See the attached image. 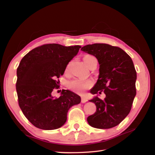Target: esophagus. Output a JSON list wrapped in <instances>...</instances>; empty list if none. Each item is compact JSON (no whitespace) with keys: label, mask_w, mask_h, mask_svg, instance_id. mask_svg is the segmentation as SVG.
I'll use <instances>...</instances> for the list:
<instances>
[{"label":"esophagus","mask_w":155,"mask_h":155,"mask_svg":"<svg viewBox=\"0 0 155 155\" xmlns=\"http://www.w3.org/2000/svg\"><path fill=\"white\" fill-rule=\"evenodd\" d=\"M87 101V98H85V96H82L81 97V103H86V102Z\"/></svg>","instance_id":"1"}]
</instances>
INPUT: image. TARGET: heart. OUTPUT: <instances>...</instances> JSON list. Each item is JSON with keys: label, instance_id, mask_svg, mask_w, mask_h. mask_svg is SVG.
I'll return each instance as SVG.
<instances>
[{"label": "heart", "instance_id": "1", "mask_svg": "<svg viewBox=\"0 0 155 155\" xmlns=\"http://www.w3.org/2000/svg\"><path fill=\"white\" fill-rule=\"evenodd\" d=\"M94 59H95V57L90 55V54H87L83 57V61L86 65L88 67L89 65L90 64L91 61H92ZM70 63L68 64L66 67V70H68V68L70 67ZM92 85V82L90 80L87 81H83V80H74L68 83V87L70 89H71L72 91H74V92L78 94L83 93L85 90H87V88L91 87Z\"/></svg>", "mask_w": 155, "mask_h": 155}]
</instances>
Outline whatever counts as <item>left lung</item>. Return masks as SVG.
<instances>
[{"label":"left lung","mask_w":155,"mask_h":155,"mask_svg":"<svg viewBox=\"0 0 155 155\" xmlns=\"http://www.w3.org/2000/svg\"><path fill=\"white\" fill-rule=\"evenodd\" d=\"M81 51L96 57L99 75L90 93L105 94L101 100L97 95L90 100L96 106V111L90 115L91 127L107 129L118 125L129 114L136 96L137 73L130 57L119 47L107 44H88Z\"/></svg>","instance_id":"1"}]
</instances>
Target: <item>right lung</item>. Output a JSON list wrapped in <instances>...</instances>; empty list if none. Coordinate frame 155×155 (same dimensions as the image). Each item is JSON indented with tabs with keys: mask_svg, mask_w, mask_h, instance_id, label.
<instances>
[{
	"mask_svg": "<svg viewBox=\"0 0 155 155\" xmlns=\"http://www.w3.org/2000/svg\"><path fill=\"white\" fill-rule=\"evenodd\" d=\"M81 47L45 44L28 52L20 61L17 69L18 103L35 127L43 130L61 127L69 109L81 103V97L68 90H63L58 98L52 96L59 86L58 78Z\"/></svg>",
	"mask_w": 155,
	"mask_h": 155,
	"instance_id": "add662e5",
	"label": "right lung"
}]
</instances>
